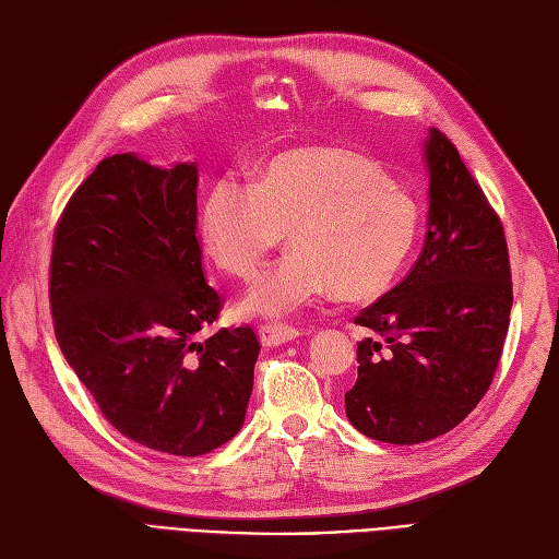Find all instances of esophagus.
Returning a JSON list of instances; mask_svg holds the SVG:
<instances>
[{
    "label": "esophagus",
    "instance_id": "obj_1",
    "mask_svg": "<svg viewBox=\"0 0 559 559\" xmlns=\"http://www.w3.org/2000/svg\"><path fill=\"white\" fill-rule=\"evenodd\" d=\"M259 335H261V343L265 347H280L284 343L296 341L298 335H302V331H298L294 326H284V324H263V326H259Z\"/></svg>",
    "mask_w": 559,
    "mask_h": 559
}]
</instances>
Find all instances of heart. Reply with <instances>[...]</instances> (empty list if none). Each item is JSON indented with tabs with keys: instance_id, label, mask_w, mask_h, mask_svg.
<instances>
[{
	"instance_id": "b5f03b06",
	"label": "heart",
	"mask_w": 559,
	"mask_h": 559,
	"mask_svg": "<svg viewBox=\"0 0 559 559\" xmlns=\"http://www.w3.org/2000/svg\"><path fill=\"white\" fill-rule=\"evenodd\" d=\"M415 195L382 167L341 146L292 148L265 160L253 183L222 177L202 202L200 233L228 273L253 277L284 233L292 253L245 294L242 308L286 317L329 294H382L413 247Z\"/></svg>"
}]
</instances>
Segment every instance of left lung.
Here are the masks:
<instances>
[{
  "mask_svg": "<svg viewBox=\"0 0 559 559\" xmlns=\"http://www.w3.org/2000/svg\"><path fill=\"white\" fill-rule=\"evenodd\" d=\"M427 235L411 273L354 319L359 378L345 394L352 427L415 445L448 433L485 396L513 306L509 249L454 144L429 128Z\"/></svg>",
  "mask_w": 559,
  "mask_h": 559,
  "instance_id": "left-lung-1",
  "label": "left lung"
}]
</instances>
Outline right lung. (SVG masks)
Masks as SVG:
<instances>
[{
  "mask_svg": "<svg viewBox=\"0 0 559 559\" xmlns=\"http://www.w3.org/2000/svg\"><path fill=\"white\" fill-rule=\"evenodd\" d=\"M195 191V163L109 156L72 195L50 259L67 364L111 427L177 456L242 429L261 352L251 326L202 335L222 296L202 273Z\"/></svg>",
  "mask_w": 559,
  "mask_h": 559,
  "instance_id": "add662e5",
  "label": "right lung"
}]
</instances>
